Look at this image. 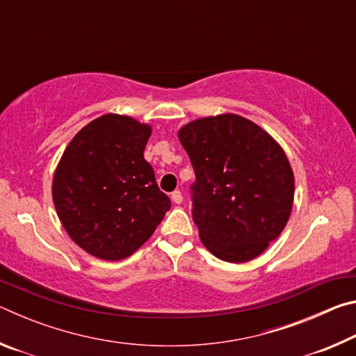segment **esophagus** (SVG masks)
<instances>
[{
  "mask_svg": "<svg viewBox=\"0 0 356 356\" xmlns=\"http://www.w3.org/2000/svg\"><path fill=\"white\" fill-rule=\"evenodd\" d=\"M171 200H172V202H174V204H182V201H184L182 193H180L179 190L172 191V193H171Z\"/></svg>",
  "mask_w": 356,
  "mask_h": 356,
  "instance_id": "1",
  "label": "esophagus"
}]
</instances>
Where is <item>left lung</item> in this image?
Instances as JSON below:
<instances>
[{
    "mask_svg": "<svg viewBox=\"0 0 356 356\" xmlns=\"http://www.w3.org/2000/svg\"><path fill=\"white\" fill-rule=\"evenodd\" d=\"M196 174L193 221L221 261L257 257L291 216L293 172L267 131L237 114L196 119L179 130Z\"/></svg>",
    "mask_w": 356,
    "mask_h": 356,
    "instance_id": "1",
    "label": "left lung"
}]
</instances>
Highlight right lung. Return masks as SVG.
I'll return each instance as SVG.
<instances>
[{"label": "right lung", "instance_id": "obj_1", "mask_svg": "<svg viewBox=\"0 0 356 356\" xmlns=\"http://www.w3.org/2000/svg\"><path fill=\"white\" fill-rule=\"evenodd\" d=\"M150 134L134 118L105 114L78 131L59 160L51 186L56 213L94 257L131 256L171 209L144 160Z\"/></svg>", "mask_w": 356, "mask_h": 356}]
</instances>
